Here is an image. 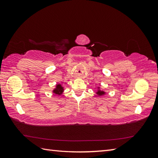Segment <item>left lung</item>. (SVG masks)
Listing matches in <instances>:
<instances>
[{
    "label": "left lung",
    "instance_id": "left-lung-1",
    "mask_svg": "<svg viewBox=\"0 0 158 158\" xmlns=\"http://www.w3.org/2000/svg\"><path fill=\"white\" fill-rule=\"evenodd\" d=\"M97 89H98V90H97V92H96L97 95L101 96L105 95V94H106V92L105 91H103V90H101V89H100V87H98V88H97Z\"/></svg>",
    "mask_w": 158,
    "mask_h": 158
}]
</instances>
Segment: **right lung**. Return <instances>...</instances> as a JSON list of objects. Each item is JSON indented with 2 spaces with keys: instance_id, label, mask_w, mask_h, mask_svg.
Here are the masks:
<instances>
[{
  "instance_id": "add662e5",
  "label": "right lung",
  "mask_w": 158,
  "mask_h": 158,
  "mask_svg": "<svg viewBox=\"0 0 158 158\" xmlns=\"http://www.w3.org/2000/svg\"><path fill=\"white\" fill-rule=\"evenodd\" d=\"M64 90V87L61 84H60V83H58V84H56L54 89L53 90V93H54L56 94H58L60 96L63 93Z\"/></svg>"
}]
</instances>
